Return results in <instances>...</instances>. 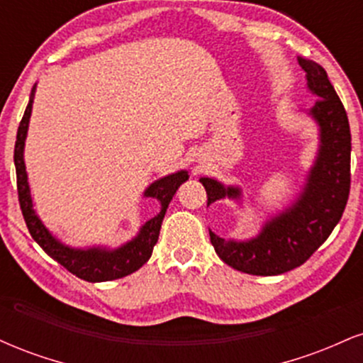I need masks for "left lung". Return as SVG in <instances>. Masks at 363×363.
Segmentation results:
<instances>
[{"label":"left lung","instance_id":"8db88e82","mask_svg":"<svg viewBox=\"0 0 363 363\" xmlns=\"http://www.w3.org/2000/svg\"><path fill=\"white\" fill-rule=\"evenodd\" d=\"M298 65L306 72L307 89L318 97L306 111L319 128L318 155L297 198L269 216L256 237L225 240L210 230L218 257L237 272L273 277L303 264L328 239L347 206L352 153L347 111L323 66L303 57H298ZM199 182L206 189L208 206L223 198L242 199L239 186H225L211 177Z\"/></svg>","mask_w":363,"mask_h":363}]
</instances>
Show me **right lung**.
Returning a JSON list of instances; mask_svg holds the SVG:
<instances>
[{
    "mask_svg": "<svg viewBox=\"0 0 363 363\" xmlns=\"http://www.w3.org/2000/svg\"><path fill=\"white\" fill-rule=\"evenodd\" d=\"M34 95L35 85L34 89H32L30 101H28L23 118L20 121L13 155L16 169V187H18V201L32 239H34L54 261L60 262V264L65 266L69 273L82 278V280L91 283L111 281L135 273L136 269H140L141 266L150 259V256H152L153 245H155L158 240L162 220H164L169 203L172 201L179 186L184 184L187 179H189V174H187V170H177V172L169 174V176L157 179L155 182H152V184L145 189L143 198L157 199V201L160 203V211H158L153 218H150L147 223L141 225L136 237H133V239L128 240L126 244L114 249L102 247V245H94V247H72V245H66L65 242H61L56 235H52L51 230L43 223V220L37 216L34 210V203H32L30 187H28L23 150L25 140H27L28 123H30Z\"/></svg>",
    "mask_w": 363,
    "mask_h": 363,
    "instance_id": "obj_1",
    "label": "right lung"
}]
</instances>
